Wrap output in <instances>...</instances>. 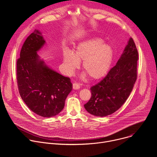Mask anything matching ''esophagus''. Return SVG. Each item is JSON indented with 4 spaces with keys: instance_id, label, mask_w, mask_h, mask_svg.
<instances>
[{
    "instance_id": "esophagus-1",
    "label": "esophagus",
    "mask_w": 157,
    "mask_h": 157,
    "mask_svg": "<svg viewBox=\"0 0 157 157\" xmlns=\"http://www.w3.org/2000/svg\"><path fill=\"white\" fill-rule=\"evenodd\" d=\"M73 88L74 89H75V90H76H76H77V89H79V88H80V85L79 84H78V83H73Z\"/></svg>"
}]
</instances>
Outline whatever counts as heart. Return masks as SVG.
Wrapping results in <instances>:
<instances>
[{"instance_id":"heart-1","label":"heart","mask_w":157,"mask_h":157,"mask_svg":"<svg viewBox=\"0 0 157 157\" xmlns=\"http://www.w3.org/2000/svg\"><path fill=\"white\" fill-rule=\"evenodd\" d=\"M114 52L111 45L104 43L99 38H93L78 44L73 52L64 50L63 52V65L65 72L71 75L78 68L82 61V69L92 80L105 76L114 60ZM86 75H83L82 77Z\"/></svg>"}]
</instances>
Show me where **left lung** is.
<instances>
[{"label": "left lung", "mask_w": 157, "mask_h": 157, "mask_svg": "<svg viewBox=\"0 0 157 157\" xmlns=\"http://www.w3.org/2000/svg\"><path fill=\"white\" fill-rule=\"evenodd\" d=\"M138 52L130 38L116 66L106 76L91 87V98L84 108L95 116L113 114L126 101L137 79Z\"/></svg>", "instance_id": "obj_1"}]
</instances>
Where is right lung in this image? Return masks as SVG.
<instances>
[{
  "instance_id": "right-lung-1",
  "label": "right lung",
  "mask_w": 157,
  "mask_h": 157,
  "mask_svg": "<svg viewBox=\"0 0 157 157\" xmlns=\"http://www.w3.org/2000/svg\"><path fill=\"white\" fill-rule=\"evenodd\" d=\"M45 43L38 30L27 37L17 61V79L20 95L28 107L49 118L63 109L73 84L69 78L50 68L37 54Z\"/></svg>"
}]
</instances>
